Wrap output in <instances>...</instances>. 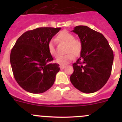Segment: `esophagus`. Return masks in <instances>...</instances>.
I'll return each instance as SVG.
<instances>
[{"instance_id":"1","label":"esophagus","mask_w":122,"mask_h":122,"mask_svg":"<svg viewBox=\"0 0 122 122\" xmlns=\"http://www.w3.org/2000/svg\"><path fill=\"white\" fill-rule=\"evenodd\" d=\"M60 69H61V70H63V69L65 68V66H60Z\"/></svg>"}]
</instances>
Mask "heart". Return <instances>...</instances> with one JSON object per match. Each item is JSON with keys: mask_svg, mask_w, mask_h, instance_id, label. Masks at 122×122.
Wrapping results in <instances>:
<instances>
[{"mask_svg": "<svg viewBox=\"0 0 122 122\" xmlns=\"http://www.w3.org/2000/svg\"><path fill=\"white\" fill-rule=\"evenodd\" d=\"M56 39L59 42L66 44L64 50L65 55L60 56L56 59L55 62L61 66H65L70 63L74 57L79 56L82 50L81 42L75 39L74 36L68 32L62 31L58 35ZM48 51L52 56L57 55L56 48L54 42L51 41L48 44Z\"/></svg>", "mask_w": 122, "mask_h": 122, "instance_id": "obj_1", "label": "heart"}]
</instances>
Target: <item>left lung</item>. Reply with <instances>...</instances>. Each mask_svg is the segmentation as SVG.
<instances>
[{"label": "left lung", "instance_id": "8db88e82", "mask_svg": "<svg viewBox=\"0 0 122 122\" xmlns=\"http://www.w3.org/2000/svg\"><path fill=\"white\" fill-rule=\"evenodd\" d=\"M71 32L77 34L82 44L80 57L72 64L70 81L77 89L93 93L102 88L110 77L113 52L100 33L86 26H77Z\"/></svg>", "mask_w": 122, "mask_h": 122}]
</instances>
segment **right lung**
I'll use <instances>...</instances> for the list:
<instances>
[{
	"label": "right lung",
	"mask_w": 122,
	"mask_h": 122,
	"mask_svg": "<svg viewBox=\"0 0 122 122\" xmlns=\"http://www.w3.org/2000/svg\"><path fill=\"white\" fill-rule=\"evenodd\" d=\"M60 28H38L28 30L18 39L10 61L15 78L26 92L39 94L54 84L59 64H52L48 44Z\"/></svg>",
	"instance_id": "obj_1"
}]
</instances>
